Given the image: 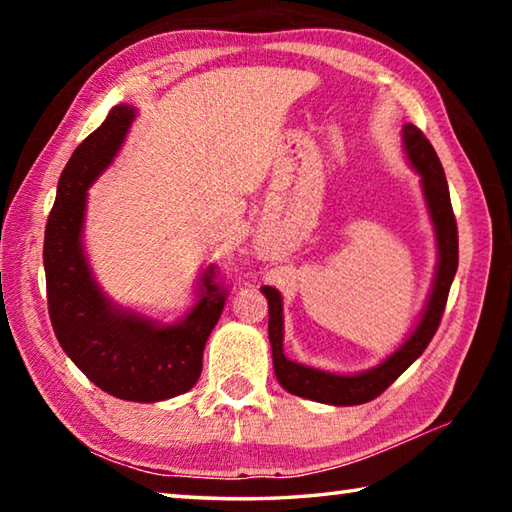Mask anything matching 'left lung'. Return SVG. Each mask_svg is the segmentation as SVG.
<instances>
[{"instance_id": "left-lung-1", "label": "left lung", "mask_w": 512, "mask_h": 512, "mask_svg": "<svg viewBox=\"0 0 512 512\" xmlns=\"http://www.w3.org/2000/svg\"><path fill=\"white\" fill-rule=\"evenodd\" d=\"M404 146L406 153L422 176L424 196H427V205L431 212L433 225H436V239H438V273L436 282H433L431 298L424 309V316L420 325L415 327L411 339L406 341L400 350L391 354L384 363L377 368L361 375L345 377V375H332V372L314 370L307 366H300L296 361H289L284 357L282 350V298L280 291L273 287H262L264 296L268 300V339H271L273 348V368L280 384L287 388L289 393L307 397L314 402L336 404V406H352V404H366L375 400L386 391L393 381L402 375V372L411 366V363L427 350L433 334L443 320L445 305L449 289H452V280L458 268V228L456 216L452 210V201H449V187L447 178L440 164L436 151H433L431 142L424 137L418 126H404Z\"/></svg>"}]
</instances>
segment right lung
<instances>
[{"instance_id": "add662e5", "label": "right lung", "mask_w": 512, "mask_h": 512, "mask_svg": "<svg viewBox=\"0 0 512 512\" xmlns=\"http://www.w3.org/2000/svg\"><path fill=\"white\" fill-rule=\"evenodd\" d=\"M133 117L131 106H115L76 146L60 173L42 257L49 318L67 357L119 400L160 402L187 393L201 377L207 336L219 323L228 287L210 266L192 314L176 325H158L115 309L94 284L81 248L85 192L115 158Z\"/></svg>"}]
</instances>
